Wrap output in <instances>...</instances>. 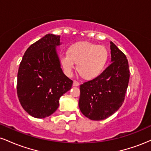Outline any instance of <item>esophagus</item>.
Instances as JSON below:
<instances>
[{
	"instance_id": "obj_1",
	"label": "esophagus",
	"mask_w": 151,
	"mask_h": 151,
	"mask_svg": "<svg viewBox=\"0 0 151 151\" xmlns=\"http://www.w3.org/2000/svg\"><path fill=\"white\" fill-rule=\"evenodd\" d=\"M79 85V83L77 81L74 80V81H73V86H78Z\"/></svg>"
}]
</instances>
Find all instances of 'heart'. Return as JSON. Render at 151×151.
<instances>
[{
  "instance_id": "heart-1",
  "label": "heart",
  "mask_w": 151,
  "mask_h": 151,
  "mask_svg": "<svg viewBox=\"0 0 151 151\" xmlns=\"http://www.w3.org/2000/svg\"><path fill=\"white\" fill-rule=\"evenodd\" d=\"M109 52L104 46L82 41L74 43L68 52L62 54L60 62L65 73L70 77L77 63V70L84 79L97 77L105 68Z\"/></svg>"
}]
</instances>
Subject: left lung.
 Segmentation results:
<instances>
[{"label": "left lung", "instance_id": "8db88e82", "mask_svg": "<svg viewBox=\"0 0 151 151\" xmlns=\"http://www.w3.org/2000/svg\"><path fill=\"white\" fill-rule=\"evenodd\" d=\"M110 44L111 65L99 76L79 88V109L91 120H104L115 113L124 101L129 84L128 60L114 42Z\"/></svg>", "mask_w": 151, "mask_h": 151}]
</instances>
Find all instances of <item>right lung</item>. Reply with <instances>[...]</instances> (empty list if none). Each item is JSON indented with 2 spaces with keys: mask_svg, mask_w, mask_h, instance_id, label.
Segmentation results:
<instances>
[{
  "mask_svg": "<svg viewBox=\"0 0 151 151\" xmlns=\"http://www.w3.org/2000/svg\"><path fill=\"white\" fill-rule=\"evenodd\" d=\"M60 36L47 34L27 48L18 72L17 93L22 108L32 117L43 119L57 110L59 100L73 81L62 72L57 46Z\"/></svg>",
  "mask_w": 151,
  "mask_h": 151,
  "instance_id": "add662e5",
  "label": "right lung"
}]
</instances>
